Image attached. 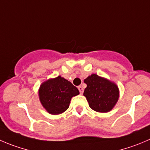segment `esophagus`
Listing matches in <instances>:
<instances>
[{
    "mask_svg": "<svg viewBox=\"0 0 150 150\" xmlns=\"http://www.w3.org/2000/svg\"><path fill=\"white\" fill-rule=\"evenodd\" d=\"M78 89H79V93H80V94H82V93H83L84 90H83V88H82V86H79V87H78Z\"/></svg>",
    "mask_w": 150,
    "mask_h": 150,
    "instance_id": "esophagus-1",
    "label": "esophagus"
}]
</instances>
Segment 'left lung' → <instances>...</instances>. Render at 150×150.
Here are the masks:
<instances>
[{
  "mask_svg": "<svg viewBox=\"0 0 150 150\" xmlns=\"http://www.w3.org/2000/svg\"><path fill=\"white\" fill-rule=\"evenodd\" d=\"M87 88L83 95L91 109L96 112H107L112 109L119 99V88L110 81L92 74L84 80Z\"/></svg>",
  "mask_w": 150,
  "mask_h": 150,
  "instance_id": "8db88e82",
  "label": "left lung"
}]
</instances>
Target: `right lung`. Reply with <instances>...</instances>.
Returning a JSON list of instances; mask_svg holds the SVG:
<instances>
[{
    "instance_id": "obj_1",
    "label": "right lung",
    "mask_w": 150,
    "mask_h": 150,
    "mask_svg": "<svg viewBox=\"0 0 150 150\" xmlns=\"http://www.w3.org/2000/svg\"><path fill=\"white\" fill-rule=\"evenodd\" d=\"M79 93L76 87L60 76L43 82L39 90L41 104L53 115L65 112L69 108L71 98Z\"/></svg>"
}]
</instances>
